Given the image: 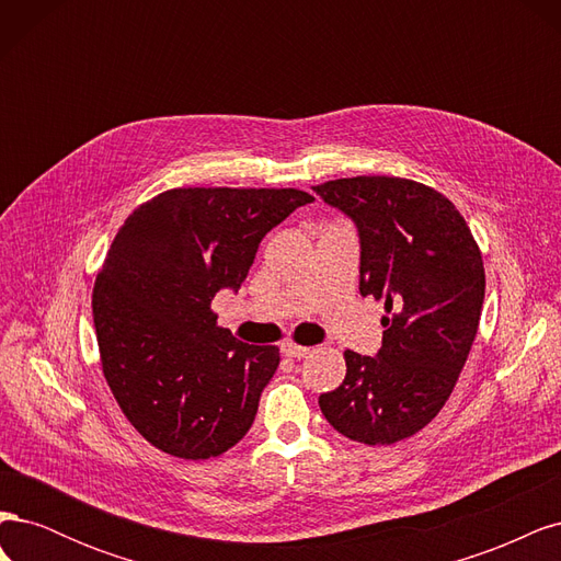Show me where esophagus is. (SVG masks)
Listing matches in <instances>:
<instances>
[{
  "label": "esophagus",
  "instance_id": "34e87169",
  "mask_svg": "<svg viewBox=\"0 0 561 561\" xmlns=\"http://www.w3.org/2000/svg\"><path fill=\"white\" fill-rule=\"evenodd\" d=\"M280 351H283V355H287V358H304V355L309 353L307 346L295 344V342H283Z\"/></svg>",
  "mask_w": 561,
  "mask_h": 561
}]
</instances>
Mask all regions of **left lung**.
<instances>
[{
  "label": "left lung",
  "instance_id": "obj_1",
  "mask_svg": "<svg viewBox=\"0 0 561 561\" xmlns=\"http://www.w3.org/2000/svg\"><path fill=\"white\" fill-rule=\"evenodd\" d=\"M360 233V295L383 301L377 358L344 351L346 377L318 404L330 426L393 445L439 414L468 360L484 301V262L454 203L407 178L358 175L313 186Z\"/></svg>",
  "mask_w": 561,
  "mask_h": 561
}]
</instances>
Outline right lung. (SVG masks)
<instances>
[{
    "label": "right lung",
    "mask_w": 561,
    "mask_h": 561,
    "mask_svg": "<svg viewBox=\"0 0 561 561\" xmlns=\"http://www.w3.org/2000/svg\"><path fill=\"white\" fill-rule=\"evenodd\" d=\"M311 201L293 186H180L118 227L95 278L93 325L112 396L149 445L203 461L250 431L280 353L239 342L210 304L241 287L264 236Z\"/></svg>",
    "instance_id": "obj_1"
}]
</instances>
